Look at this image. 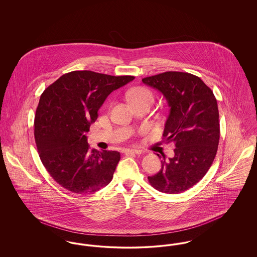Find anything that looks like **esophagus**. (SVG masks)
<instances>
[{"label": "esophagus", "mask_w": 257, "mask_h": 257, "mask_svg": "<svg viewBox=\"0 0 257 257\" xmlns=\"http://www.w3.org/2000/svg\"><path fill=\"white\" fill-rule=\"evenodd\" d=\"M125 154H137V155H140L142 154V150H139V149H125L123 151Z\"/></svg>", "instance_id": "esophagus-1"}]
</instances>
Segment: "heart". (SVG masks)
Listing matches in <instances>:
<instances>
[{
  "label": "heart",
  "mask_w": 257,
  "mask_h": 257,
  "mask_svg": "<svg viewBox=\"0 0 257 257\" xmlns=\"http://www.w3.org/2000/svg\"><path fill=\"white\" fill-rule=\"evenodd\" d=\"M127 99L131 103V105H134L137 103H141L144 101H151L153 102L154 96L152 92L144 86H136L127 91Z\"/></svg>",
  "instance_id": "b5f03b06"
}]
</instances>
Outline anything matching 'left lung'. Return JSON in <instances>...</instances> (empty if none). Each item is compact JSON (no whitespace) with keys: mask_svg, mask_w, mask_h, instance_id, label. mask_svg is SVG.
<instances>
[{"mask_svg":"<svg viewBox=\"0 0 257 257\" xmlns=\"http://www.w3.org/2000/svg\"><path fill=\"white\" fill-rule=\"evenodd\" d=\"M143 83L167 99L171 109L163 137L175 145L174 157L161 161L159 172L148 176V181L162 193H183L203 178L216 157L220 141L217 99L199 77L187 72L157 74L144 78Z\"/></svg>","mask_w":257,"mask_h":257,"instance_id":"left-lung-1","label":"left lung"}]
</instances>
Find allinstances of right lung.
<instances>
[{
	"mask_svg": "<svg viewBox=\"0 0 257 257\" xmlns=\"http://www.w3.org/2000/svg\"><path fill=\"white\" fill-rule=\"evenodd\" d=\"M134 79L77 70L63 74L41 94L35 116L37 151L64 189L87 195L111 181L119 152L90 149L86 134L110 92Z\"/></svg>",
	"mask_w": 257,
	"mask_h": 257,
	"instance_id": "add662e5",
	"label": "right lung"
}]
</instances>
